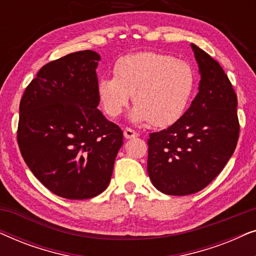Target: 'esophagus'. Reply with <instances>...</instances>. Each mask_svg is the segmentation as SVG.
Instances as JSON below:
<instances>
[{
  "instance_id": "1",
  "label": "esophagus",
  "mask_w": 256,
  "mask_h": 256,
  "mask_svg": "<svg viewBox=\"0 0 256 256\" xmlns=\"http://www.w3.org/2000/svg\"><path fill=\"white\" fill-rule=\"evenodd\" d=\"M124 135L127 140L135 138H138V132H136L135 130H132V129H130V128H126L124 130Z\"/></svg>"
}]
</instances>
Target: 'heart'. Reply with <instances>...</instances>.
Wrapping results in <instances>:
<instances>
[{"instance_id": "b5f03b06", "label": "heart", "mask_w": 256, "mask_h": 256, "mask_svg": "<svg viewBox=\"0 0 256 256\" xmlns=\"http://www.w3.org/2000/svg\"><path fill=\"white\" fill-rule=\"evenodd\" d=\"M196 87V73L188 62L168 54L140 52L118 59L114 78L104 76L98 94L110 118L120 115L132 96L134 124L152 122L168 127L180 120L190 104Z\"/></svg>"}]
</instances>
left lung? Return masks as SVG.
I'll use <instances>...</instances> for the list:
<instances>
[{"instance_id": "obj_1", "label": "left lung", "mask_w": 256, "mask_h": 256, "mask_svg": "<svg viewBox=\"0 0 256 256\" xmlns=\"http://www.w3.org/2000/svg\"><path fill=\"white\" fill-rule=\"evenodd\" d=\"M200 82L188 110L169 128L150 134L148 174L170 196L200 191L222 172L239 138L236 94L218 62L191 44Z\"/></svg>"}]
</instances>
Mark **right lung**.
<instances>
[{"label": "right lung", "mask_w": 256, "mask_h": 256, "mask_svg": "<svg viewBox=\"0 0 256 256\" xmlns=\"http://www.w3.org/2000/svg\"><path fill=\"white\" fill-rule=\"evenodd\" d=\"M100 54L73 52L44 65L20 104L17 141L34 177L59 197L90 199L106 190L122 130L98 110Z\"/></svg>", "instance_id": "right-lung-1"}]
</instances>
